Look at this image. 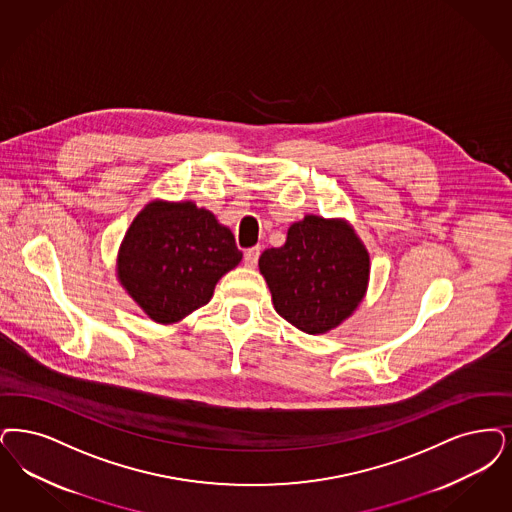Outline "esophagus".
I'll return each instance as SVG.
<instances>
[{
  "label": "esophagus",
  "mask_w": 512,
  "mask_h": 512,
  "mask_svg": "<svg viewBox=\"0 0 512 512\" xmlns=\"http://www.w3.org/2000/svg\"><path fill=\"white\" fill-rule=\"evenodd\" d=\"M259 255H261V247H251V249H247L246 255H244V263H246V266L255 268L257 261H259Z\"/></svg>",
  "instance_id": "1"
}]
</instances>
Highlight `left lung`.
Here are the masks:
<instances>
[{"instance_id":"8db88e82","label":"left lung","mask_w":512,"mask_h":512,"mask_svg":"<svg viewBox=\"0 0 512 512\" xmlns=\"http://www.w3.org/2000/svg\"><path fill=\"white\" fill-rule=\"evenodd\" d=\"M259 270L276 312L308 335H322L360 307L371 265L347 219L305 215L287 228L284 246L263 251Z\"/></svg>"}]
</instances>
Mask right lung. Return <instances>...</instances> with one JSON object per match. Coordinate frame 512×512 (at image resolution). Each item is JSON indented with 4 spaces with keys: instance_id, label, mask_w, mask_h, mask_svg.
I'll list each match as a JSON object with an SVG mask.
<instances>
[{
    "instance_id": "obj_1",
    "label": "right lung",
    "mask_w": 512,
    "mask_h": 512,
    "mask_svg": "<svg viewBox=\"0 0 512 512\" xmlns=\"http://www.w3.org/2000/svg\"><path fill=\"white\" fill-rule=\"evenodd\" d=\"M240 261L234 234L211 211L190 200H152L123 236L116 276L150 320L171 326L207 305Z\"/></svg>"
}]
</instances>
